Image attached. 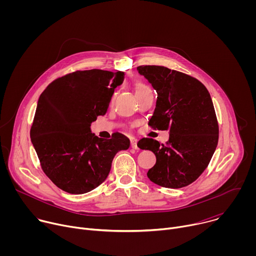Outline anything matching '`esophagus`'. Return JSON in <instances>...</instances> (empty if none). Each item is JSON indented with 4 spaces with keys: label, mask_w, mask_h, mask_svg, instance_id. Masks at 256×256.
<instances>
[{
    "label": "esophagus",
    "mask_w": 256,
    "mask_h": 256,
    "mask_svg": "<svg viewBox=\"0 0 256 256\" xmlns=\"http://www.w3.org/2000/svg\"><path fill=\"white\" fill-rule=\"evenodd\" d=\"M130 147H132V149H134V150H138V149L136 138H132V140H130Z\"/></svg>",
    "instance_id": "1"
}]
</instances>
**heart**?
Returning a JSON list of instances; mask_svg holds the SVG:
<instances>
[{
	"mask_svg": "<svg viewBox=\"0 0 256 256\" xmlns=\"http://www.w3.org/2000/svg\"><path fill=\"white\" fill-rule=\"evenodd\" d=\"M132 87H134V90L136 95H138V94L142 93L144 91L149 89L147 85H144L142 82H140V81H136V82L134 83Z\"/></svg>",
	"mask_w": 256,
	"mask_h": 256,
	"instance_id": "1",
	"label": "heart"
}]
</instances>
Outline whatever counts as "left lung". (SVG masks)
Here are the masks:
<instances>
[{
  "instance_id": "1",
  "label": "left lung",
  "mask_w": 256,
  "mask_h": 256,
  "mask_svg": "<svg viewBox=\"0 0 256 256\" xmlns=\"http://www.w3.org/2000/svg\"><path fill=\"white\" fill-rule=\"evenodd\" d=\"M138 70L158 93L149 126L169 130L165 144L151 138L138 142L140 149L156 155L147 175L163 188L188 186L208 167L218 144V124L210 95L202 82L184 72L163 66H140Z\"/></svg>"
}]
</instances>
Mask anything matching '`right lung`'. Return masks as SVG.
Wrapping results in <instances>:
<instances>
[{
  "label": "right lung",
  "instance_id": "obj_1",
  "mask_svg": "<svg viewBox=\"0 0 256 256\" xmlns=\"http://www.w3.org/2000/svg\"><path fill=\"white\" fill-rule=\"evenodd\" d=\"M124 72L75 70L54 80L42 93L30 128L42 169L72 194L93 190L106 179L116 154L130 148L120 132L112 138L91 134L90 126L106 114Z\"/></svg>",
  "mask_w": 256,
  "mask_h": 256
}]
</instances>
